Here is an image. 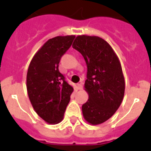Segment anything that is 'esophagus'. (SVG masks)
<instances>
[{"label": "esophagus", "mask_w": 151, "mask_h": 151, "mask_svg": "<svg viewBox=\"0 0 151 151\" xmlns=\"http://www.w3.org/2000/svg\"><path fill=\"white\" fill-rule=\"evenodd\" d=\"M77 88H78V90H82V89L83 88V85H82V83L77 84Z\"/></svg>", "instance_id": "esophagus-1"}]
</instances>
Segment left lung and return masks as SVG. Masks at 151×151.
Wrapping results in <instances>:
<instances>
[{
    "mask_svg": "<svg viewBox=\"0 0 151 151\" xmlns=\"http://www.w3.org/2000/svg\"><path fill=\"white\" fill-rule=\"evenodd\" d=\"M73 47L83 56L88 67L85 88L89 99L82 105L84 118L92 125L101 124L116 113L123 99L121 64L110 45L97 36H78Z\"/></svg>",
    "mask_w": 151,
    "mask_h": 151,
    "instance_id": "left-lung-1",
    "label": "left lung"
}]
</instances>
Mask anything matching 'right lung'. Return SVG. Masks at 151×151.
I'll return each instance as SVG.
<instances>
[{"label": "right lung", "mask_w": 151, "mask_h": 151, "mask_svg": "<svg viewBox=\"0 0 151 151\" xmlns=\"http://www.w3.org/2000/svg\"><path fill=\"white\" fill-rule=\"evenodd\" d=\"M76 36H57L49 39L34 56L28 69L26 85L34 110L45 122L63 119L73 88L60 72L61 57Z\"/></svg>", "instance_id": "obj_1"}]
</instances>
